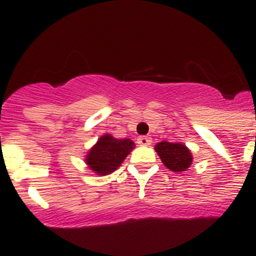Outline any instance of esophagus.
I'll return each instance as SVG.
<instances>
[{"label": "esophagus", "mask_w": 256, "mask_h": 256, "mask_svg": "<svg viewBox=\"0 0 256 256\" xmlns=\"http://www.w3.org/2000/svg\"><path fill=\"white\" fill-rule=\"evenodd\" d=\"M136 143H138L139 146H150L152 138H150V136H139V138L136 139Z\"/></svg>", "instance_id": "34e87169"}]
</instances>
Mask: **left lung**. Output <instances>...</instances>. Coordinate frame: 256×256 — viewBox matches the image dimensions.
<instances>
[{"label": "left lung", "mask_w": 256, "mask_h": 256, "mask_svg": "<svg viewBox=\"0 0 256 256\" xmlns=\"http://www.w3.org/2000/svg\"><path fill=\"white\" fill-rule=\"evenodd\" d=\"M156 150L162 162L173 172H184L192 164V153L184 144L160 142L156 146Z\"/></svg>", "instance_id": "8db88e82"}]
</instances>
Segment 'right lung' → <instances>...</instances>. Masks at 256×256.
<instances>
[{"label":"right lung","mask_w":256,"mask_h":256,"mask_svg":"<svg viewBox=\"0 0 256 256\" xmlns=\"http://www.w3.org/2000/svg\"><path fill=\"white\" fill-rule=\"evenodd\" d=\"M133 148L134 143L130 139H116L106 134L90 149L86 162L93 172L100 176H107L122 164Z\"/></svg>","instance_id":"add662e5"}]
</instances>
